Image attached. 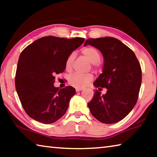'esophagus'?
Here are the masks:
<instances>
[{"instance_id": "1", "label": "esophagus", "mask_w": 157, "mask_h": 157, "mask_svg": "<svg viewBox=\"0 0 157 157\" xmlns=\"http://www.w3.org/2000/svg\"><path fill=\"white\" fill-rule=\"evenodd\" d=\"M83 89H82V88H76V91L77 92H79V91H82V90Z\"/></svg>"}]
</instances>
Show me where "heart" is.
Returning a JSON list of instances; mask_svg holds the SVG:
<instances>
[{
    "instance_id": "b5f03b06",
    "label": "heart",
    "mask_w": 157,
    "mask_h": 157,
    "mask_svg": "<svg viewBox=\"0 0 157 157\" xmlns=\"http://www.w3.org/2000/svg\"><path fill=\"white\" fill-rule=\"evenodd\" d=\"M82 54L88 59L91 63L92 67L98 69L100 66L101 53L96 48L93 46H86L81 50ZM74 60H75V53L72 52L66 58L65 62L66 70L70 71L72 69ZM93 75L91 73H73L68 76V83L77 88H82L86 86L92 80Z\"/></svg>"
}]
</instances>
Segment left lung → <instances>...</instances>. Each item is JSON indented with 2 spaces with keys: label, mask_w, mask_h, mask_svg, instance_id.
<instances>
[{
  "label": "left lung",
  "mask_w": 157,
  "mask_h": 157,
  "mask_svg": "<svg viewBox=\"0 0 157 157\" xmlns=\"http://www.w3.org/2000/svg\"><path fill=\"white\" fill-rule=\"evenodd\" d=\"M96 48L104 57L102 73L94 82L98 90L88 103L90 111L101 123H118L128 115L136 104L142 81V71L134 52L113 37L88 39L86 45Z\"/></svg>",
  "instance_id": "obj_1"
}]
</instances>
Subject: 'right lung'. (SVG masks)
Masks as SVG:
<instances>
[{"label":"right lung","mask_w":157,"mask_h":157,"mask_svg":"<svg viewBox=\"0 0 157 157\" xmlns=\"http://www.w3.org/2000/svg\"><path fill=\"white\" fill-rule=\"evenodd\" d=\"M84 39L48 36L37 39L21 52L15 86L23 109L34 120L50 124L64 115L75 94L72 86L55 87V75L65 70V62Z\"/></svg>","instance_id":"right-lung-1"}]
</instances>
